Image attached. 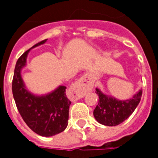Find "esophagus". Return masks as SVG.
Here are the masks:
<instances>
[{
	"instance_id": "obj_1",
	"label": "esophagus",
	"mask_w": 158,
	"mask_h": 158,
	"mask_svg": "<svg viewBox=\"0 0 158 158\" xmlns=\"http://www.w3.org/2000/svg\"><path fill=\"white\" fill-rule=\"evenodd\" d=\"M93 88V81L91 79V75L86 73L83 75L77 82L73 85V90L79 96H84L85 92L90 91Z\"/></svg>"
}]
</instances>
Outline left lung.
<instances>
[{
    "label": "left lung",
    "instance_id": "8db88e82",
    "mask_svg": "<svg viewBox=\"0 0 158 158\" xmlns=\"http://www.w3.org/2000/svg\"><path fill=\"white\" fill-rule=\"evenodd\" d=\"M98 95V103L93 111L95 119L102 125L113 127L122 123L133 114L142 96V90H139L133 98L127 100H118L102 93L99 89H96Z\"/></svg>",
    "mask_w": 158,
    "mask_h": 158
}]
</instances>
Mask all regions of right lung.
<instances>
[{
	"instance_id": "1",
	"label": "right lung",
	"mask_w": 158,
	"mask_h": 158,
	"mask_svg": "<svg viewBox=\"0 0 158 158\" xmlns=\"http://www.w3.org/2000/svg\"><path fill=\"white\" fill-rule=\"evenodd\" d=\"M46 41L34 45L18 59L12 90L18 110L26 125L38 135L50 137L63 132L68 124L71 101L66 95L67 87L60 85L48 94L37 96L25 88L21 77V69L26 64L30 50Z\"/></svg>"
}]
</instances>
